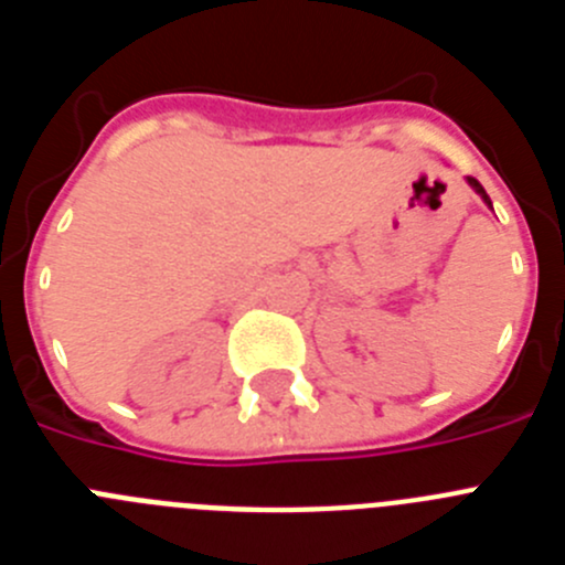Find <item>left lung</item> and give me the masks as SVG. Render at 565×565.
Listing matches in <instances>:
<instances>
[{"label":"left lung","mask_w":565,"mask_h":565,"mask_svg":"<svg viewBox=\"0 0 565 565\" xmlns=\"http://www.w3.org/2000/svg\"><path fill=\"white\" fill-rule=\"evenodd\" d=\"M467 183H469V186H472V189H476V192H478V194H481V198H483V203H487V206H489V209H492V201H489V194H487V192H483V186H481V183H478V181H476V178H467Z\"/></svg>","instance_id":"obj_1"}]
</instances>
